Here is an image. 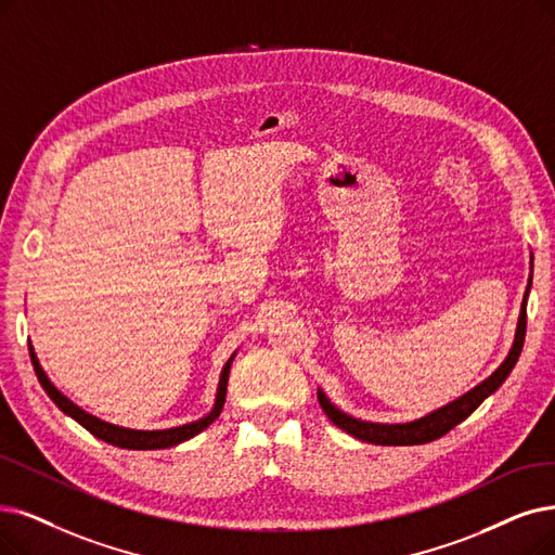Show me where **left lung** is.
Instances as JSON below:
<instances>
[{
    "label": "left lung",
    "instance_id": "1",
    "mask_svg": "<svg viewBox=\"0 0 555 555\" xmlns=\"http://www.w3.org/2000/svg\"><path fill=\"white\" fill-rule=\"evenodd\" d=\"M528 292H530V280H528L524 302H521L515 341H513V348H509V352H507V358L501 362V366L490 375V378H485L480 385H476L467 393H462L460 398L447 403L444 408L433 410L430 414L421 416V418L408 421V424H373V421H362V418H354V416L341 412L337 405L330 403V398L323 393V389H319V403H321L323 412L327 414L332 424L339 426L344 433L358 437L362 441H369V444L416 447V444H428V441L444 437L449 430H453L457 424H462V421L467 418L487 396H492L505 383L509 371L515 369L519 354H521V348H524V337H526Z\"/></svg>",
    "mask_w": 555,
    "mask_h": 555
}]
</instances>
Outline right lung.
Returning <instances> with one entry per match:
<instances>
[{
    "instance_id": "1",
    "label": "right lung",
    "mask_w": 555,
    "mask_h": 555,
    "mask_svg": "<svg viewBox=\"0 0 555 555\" xmlns=\"http://www.w3.org/2000/svg\"><path fill=\"white\" fill-rule=\"evenodd\" d=\"M29 354H31V364H34V371L38 375L42 389L48 391V396L52 398V401L56 403V408L63 414L73 416L79 426H83L88 433L95 435L98 439L106 441V444H114L118 449H129V451H157V449H170V447L182 444V441H186V439L195 437L197 433H203L205 428H209L214 421L220 416V410H223V405H225L228 378H230V369H232V360H234L236 352H232V358L225 362L223 371H220V380H218V389H216V401H214L211 412H207L203 418L191 421V424L177 426V428H166V430H131V428L108 424V421H102V418H98L93 414H88L86 410L75 405L68 396H63L52 385V380L48 378V373L42 371L31 344H29Z\"/></svg>"
}]
</instances>
